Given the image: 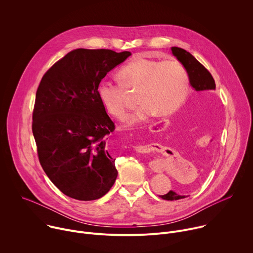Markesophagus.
Listing matches in <instances>:
<instances>
[{
  "instance_id": "34e87169",
  "label": "esophagus",
  "mask_w": 253,
  "mask_h": 253,
  "mask_svg": "<svg viewBox=\"0 0 253 253\" xmlns=\"http://www.w3.org/2000/svg\"><path fill=\"white\" fill-rule=\"evenodd\" d=\"M164 125H165V123H164L163 121L155 122V123H153V124L150 126V129H151V130H158L160 127H162V126H164ZM136 150L139 151V152H142V153H143V152L146 153V152H148V151L150 150V145H137V146H136ZM149 166H150V168H151L154 172H158V173L161 172V168H160L158 165H156L155 163L150 162V163H149Z\"/></svg>"
}]
</instances>
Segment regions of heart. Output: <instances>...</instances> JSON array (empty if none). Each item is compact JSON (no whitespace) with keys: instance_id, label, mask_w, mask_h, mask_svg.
Instances as JSON below:
<instances>
[{"instance_id":"b5f03b06","label":"heart","mask_w":253,"mask_h":253,"mask_svg":"<svg viewBox=\"0 0 253 253\" xmlns=\"http://www.w3.org/2000/svg\"><path fill=\"white\" fill-rule=\"evenodd\" d=\"M120 83L101 81L97 96L104 109L113 117H127L126 95L138 91L141 106L131 122L139 123L158 112L168 116L176 112L187 99L189 77L185 67L176 60L160 61L135 57L118 71Z\"/></svg>"}]
</instances>
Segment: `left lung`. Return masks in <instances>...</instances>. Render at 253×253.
Returning <instances> with one entry per match:
<instances>
[{"label":"left lung","instance_id":"1","mask_svg":"<svg viewBox=\"0 0 253 253\" xmlns=\"http://www.w3.org/2000/svg\"><path fill=\"white\" fill-rule=\"evenodd\" d=\"M171 51L173 55L185 67L189 76V82L191 86L197 91L198 95H201L209 90H215V81L210 74V72L189 52L178 47H172ZM198 102H200V97H196L192 106H196ZM160 197L164 200L170 201L185 198V196L178 195L173 191H169L167 194L161 195Z\"/></svg>","mask_w":253,"mask_h":253}]
</instances>
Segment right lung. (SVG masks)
Segmentation results:
<instances>
[{"mask_svg":"<svg viewBox=\"0 0 253 253\" xmlns=\"http://www.w3.org/2000/svg\"><path fill=\"white\" fill-rule=\"evenodd\" d=\"M130 52L77 49L44 74L36 93L32 131L40 164L55 186L81 201L96 200L118 175L106 136L115 130L97 96L101 80Z\"/></svg>","mask_w":253,"mask_h":253,"instance_id":"add662e5","label":"right lung"}]
</instances>
